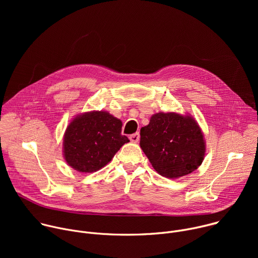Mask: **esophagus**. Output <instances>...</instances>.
<instances>
[{"mask_svg": "<svg viewBox=\"0 0 258 258\" xmlns=\"http://www.w3.org/2000/svg\"><path fill=\"white\" fill-rule=\"evenodd\" d=\"M130 140L132 143H138L139 140H140V134L139 133H136V134H133L130 136Z\"/></svg>", "mask_w": 258, "mask_h": 258, "instance_id": "obj_1", "label": "esophagus"}]
</instances>
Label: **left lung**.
Instances as JSON below:
<instances>
[{
	"mask_svg": "<svg viewBox=\"0 0 258 258\" xmlns=\"http://www.w3.org/2000/svg\"><path fill=\"white\" fill-rule=\"evenodd\" d=\"M140 146L153 168L162 176L177 178L202 163L206 145L197 121L189 114L159 112L141 128Z\"/></svg>",
	"mask_w": 258,
	"mask_h": 258,
	"instance_id": "obj_1",
	"label": "left lung"
}]
</instances>
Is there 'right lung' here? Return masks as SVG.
Instances as JSON below:
<instances>
[{
    "mask_svg": "<svg viewBox=\"0 0 258 258\" xmlns=\"http://www.w3.org/2000/svg\"><path fill=\"white\" fill-rule=\"evenodd\" d=\"M122 122L107 111L79 114L68 124L63 138V155L69 166L80 172H94L111 161L128 143L121 135Z\"/></svg>",
    "mask_w": 258,
    "mask_h": 258,
    "instance_id": "obj_1",
    "label": "right lung"
}]
</instances>
